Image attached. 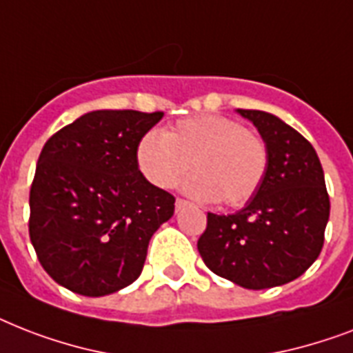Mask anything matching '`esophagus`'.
I'll list each match as a JSON object with an SVG mask.
<instances>
[{
  "label": "esophagus",
  "mask_w": 353,
  "mask_h": 353,
  "mask_svg": "<svg viewBox=\"0 0 353 353\" xmlns=\"http://www.w3.org/2000/svg\"><path fill=\"white\" fill-rule=\"evenodd\" d=\"M174 205H176V211H180V210H184V208H188V205H190V202L184 199H176Z\"/></svg>",
  "instance_id": "obj_1"
}]
</instances>
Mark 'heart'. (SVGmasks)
<instances>
[{"mask_svg": "<svg viewBox=\"0 0 353 353\" xmlns=\"http://www.w3.org/2000/svg\"><path fill=\"white\" fill-rule=\"evenodd\" d=\"M137 163L157 188L169 190L193 171L185 191L199 200L242 205L259 191L268 171V145L256 132L219 114L180 118L165 131L145 132Z\"/></svg>", "mask_w": 353, "mask_h": 353, "instance_id": "1", "label": "heart"}]
</instances>
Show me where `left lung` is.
I'll return each mask as SVG.
<instances>
[{
  "mask_svg": "<svg viewBox=\"0 0 353 353\" xmlns=\"http://www.w3.org/2000/svg\"><path fill=\"white\" fill-rule=\"evenodd\" d=\"M268 145L261 188L233 215L208 213L196 248L211 272L248 290L301 277L319 256L330 216L323 165L314 145L270 112L239 109Z\"/></svg>",
  "mask_w": 353,
  "mask_h": 353,
  "instance_id": "8db88e82",
  "label": "left lung"
}]
</instances>
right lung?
<instances>
[{
    "instance_id": "1",
    "label": "right lung",
    "mask_w": 353,
    "mask_h": 353,
    "mask_svg": "<svg viewBox=\"0 0 353 353\" xmlns=\"http://www.w3.org/2000/svg\"><path fill=\"white\" fill-rule=\"evenodd\" d=\"M163 112L92 111L45 142L30 185L39 264L70 292L101 297L134 283L174 196L145 180L138 140Z\"/></svg>"
}]
</instances>
